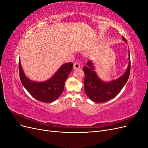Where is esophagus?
Instances as JSON below:
<instances>
[{
  "instance_id": "34e87169",
  "label": "esophagus",
  "mask_w": 148,
  "mask_h": 148,
  "mask_svg": "<svg viewBox=\"0 0 148 148\" xmlns=\"http://www.w3.org/2000/svg\"><path fill=\"white\" fill-rule=\"evenodd\" d=\"M80 67H81V65H80L79 63H77V62H76V63H75L73 65L74 69H80Z\"/></svg>"
}]
</instances>
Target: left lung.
Here are the masks:
<instances>
[{
  "mask_svg": "<svg viewBox=\"0 0 148 148\" xmlns=\"http://www.w3.org/2000/svg\"><path fill=\"white\" fill-rule=\"evenodd\" d=\"M123 41L127 42L122 36ZM129 63L126 71L117 79L104 82L98 77L91 60L87 62V66L83 67L85 75L84 90L88 97L93 102L101 103L108 101L115 97L122 90L127 82L130 72V57L128 52Z\"/></svg>",
  "mask_w": 148,
  "mask_h": 148,
  "instance_id": "8db88e82",
  "label": "left lung"
}]
</instances>
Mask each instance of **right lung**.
Instances as JSON below:
<instances>
[{"label":"right lung","mask_w":148,"mask_h":148,"mask_svg":"<svg viewBox=\"0 0 148 148\" xmlns=\"http://www.w3.org/2000/svg\"><path fill=\"white\" fill-rule=\"evenodd\" d=\"M18 66L21 82L30 95L41 102H52L63 92L66 79L72 70L73 64L70 62L63 64L51 78L41 82L33 81L26 77L22 69L20 59Z\"/></svg>","instance_id":"1"}]
</instances>
